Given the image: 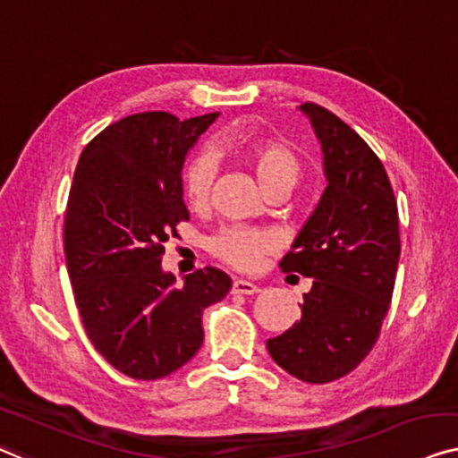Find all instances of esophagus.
I'll use <instances>...</instances> for the list:
<instances>
[{
    "instance_id": "obj_1",
    "label": "esophagus",
    "mask_w": 458,
    "mask_h": 458,
    "mask_svg": "<svg viewBox=\"0 0 458 458\" xmlns=\"http://www.w3.org/2000/svg\"><path fill=\"white\" fill-rule=\"evenodd\" d=\"M232 292H234V294L250 296V294H257L259 288L255 284L247 282V279H234V284H232Z\"/></svg>"
}]
</instances>
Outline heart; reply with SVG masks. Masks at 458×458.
<instances>
[{"label": "heart", "instance_id": "b5f03b06", "mask_svg": "<svg viewBox=\"0 0 458 458\" xmlns=\"http://www.w3.org/2000/svg\"><path fill=\"white\" fill-rule=\"evenodd\" d=\"M234 148L250 164L259 187L263 191L273 185L294 187L298 182L300 162L284 141L242 138L234 143ZM216 168V154L211 149L193 154L182 168V195L193 209H201L208 203ZM209 247L232 267L250 269L259 257L276 247V238L267 230L230 228L220 232Z\"/></svg>", "mask_w": 458, "mask_h": 458}]
</instances>
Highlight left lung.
Here are the masks:
<instances>
[{
  "mask_svg": "<svg viewBox=\"0 0 458 458\" xmlns=\"http://www.w3.org/2000/svg\"><path fill=\"white\" fill-rule=\"evenodd\" d=\"M298 108L320 141L327 187L279 263L312 277L302 317L267 339V350L292 377L323 385L352 372L377 344L401 255L399 214L370 146L327 108Z\"/></svg>",
  "mask_w": 458,
  "mask_h": 458,
  "instance_id": "obj_1",
  "label": "left lung"
}]
</instances>
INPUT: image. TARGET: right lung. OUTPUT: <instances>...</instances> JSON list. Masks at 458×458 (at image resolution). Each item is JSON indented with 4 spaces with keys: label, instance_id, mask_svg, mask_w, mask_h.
Wrapping results in <instances>:
<instances>
[{
    "label": "right lung",
    "instance_id": "1",
    "mask_svg": "<svg viewBox=\"0 0 458 458\" xmlns=\"http://www.w3.org/2000/svg\"><path fill=\"white\" fill-rule=\"evenodd\" d=\"M217 117L131 114L88 143L73 174L64 224L73 298L97 352L131 378L185 366L203 344V310L232 288L216 267L189 273L182 285L162 269L164 242L189 220L187 154Z\"/></svg>",
    "mask_w": 458,
    "mask_h": 458
}]
</instances>
